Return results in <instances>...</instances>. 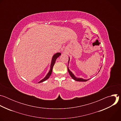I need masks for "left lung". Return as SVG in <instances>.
Here are the masks:
<instances>
[{"label":"left lung","instance_id":"8db88e82","mask_svg":"<svg viewBox=\"0 0 121 121\" xmlns=\"http://www.w3.org/2000/svg\"><path fill=\"white\" fill-rule=\"evenodd\" d=\"M69 60H68V64H69ZM67 70H68V73H69V75H70V76H71V77L73 79H74L75 80H76V81H88V80H89V79H83V78H76V77H75V76L72 73V72L69 69V68H68V67L67 66Z\"/></svg>","mask_w":121,"mask_h":121}]
</instances>
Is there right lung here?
Listing matches in <instances>:
<instances>
[{
	"mask_svg": "<svg viewBox=\"0 0 121 121\" xmlns=\"http://www.w3.org/2000/svg\"><path fill=\"white\" fill-rule=\"evenodd\" d=\"M61 55V54L60 53H56V54H55L53 57H52V61H51V65H50V69L49 71V72L48 73V74L46 75V76H45V77L43 78V79H42L41 80H40L38 83H41V82H43L45 80H46L47 79H48L50 76H51V74H52V70H53V66L55 64V62L56 61V59Z\"/></svg>",
	"mask_w": 121,
	"mask_h": 121,
	"instance_id": "1",
	"label": "right lung"
}]
</instances>
